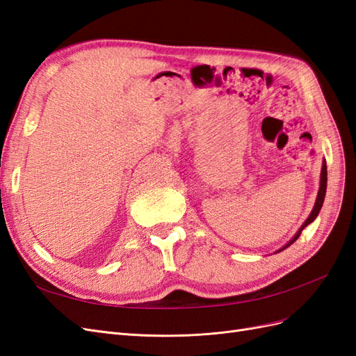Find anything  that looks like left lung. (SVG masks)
Listing matches in <instances>:
<instances>
[{
    "mask_svg": "<svg viewBox=\"0 0 356 356\" xmlns=\"http://www.w3.org/2000/svg\"><path fill=\"white\" fill-rule=\"evenodd\" d=\"M325 193H327V163H325V160H324V161H322L319 191H318V196H316V202H315V207H314V209H312V212H310V215L307 217V220L303 222V225H301V227L298 229V232L294 234V238L291 239L285 246H282L281 250H277L275 254L281 252V251H284V250H285V248H288L289 245H293V243L298 239V236L301 234V232H303V229L306 227V225H309L312 221H314V220L318 217V213H319V211H321V208H322V203H324V199H325Z\"/></svg>",
    "mask_w": 356,
    "mask_h": 356,
    "instance_id": "left-lung-1",
    "label": "left lung"
}]
</instances>
